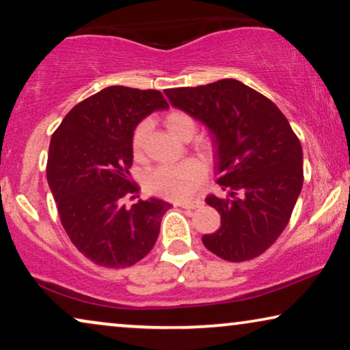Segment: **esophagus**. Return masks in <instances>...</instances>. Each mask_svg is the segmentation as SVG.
Returning <instances> with one entry per match:
<instances>
[{
    "instance_id": "1",
    "label": "esophagus",
    "mask_w": 350,
    "mask_h": 350,
    "mask_svg": "<svg viewBox=\"0 0 350 350\" xmlns=\"http://www.w3.org/2000/svg\"><path fill=\"white\" fill-rule=\"evenodd\" d=\"M181 208H189V210H194V208H199L200 205H202V202L200 200H196V202H181L178 204Z\"/></svg>"
}]
</instances>
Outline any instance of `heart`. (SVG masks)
Returning <instances> with one entry per match:
<instances>
[{
  "instance_id": "heart-1",
  "label": "heart",
  "mask_w": 350,
  "mask_h": 350,
  "mask_svg": "<svg viewBox=\"0 0 350 350\" xmlns=\"http://www.w3.org/2000/svg\"><path fill=\"white\" fill-rule=\"evenodd\" d=\"M164 126L172 135L178 140L188 142L198 133V121L189 113L170 111L165 114ZM146 135V124H140L133 131L132 135V151L137 159L143 154V143ZM193 150L204 159H210L213 156L215 145L207 137H200L194 142ZM205 167L196 159H186L174 165H159L148 175L146 188L151 193L172 200H186L194 196L199 186L205 180Z\"/></svg>"
}]
</instances>
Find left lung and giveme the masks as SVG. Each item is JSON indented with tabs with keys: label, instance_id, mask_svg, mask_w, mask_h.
Listing matches in <instances>:
<instances>
[{
	"label": "left lung",
	"instance_id": "8db88e82",
	"mask_svg": "<svg viewBox=\"0 0 350 350\" xmlns=\"http://www.w3.org/2000/svg\"><path fill=\"white\" fill-rule=\"evenodd\" d=\"M174 107L213 135L215 169L224 198L207 196L221 226L204 245L226 261L260 256L290 221L303 188V148L284 113L237 79L165 89Z\"/></svg>",
	"mask_w": 350,
	"mask_h": 350
}]
</instances>
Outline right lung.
<instances>
[{"label":"right lung","mask_w":350,"mask_h":350,"mask_svg":"<svg viewBox=\"0 0 350 350\" xmlns=\"http://www.w3.org/2000/svg\"><path fill=\"white\" fill-rule=\"evenodd\" d=\"M169 108L159 90L111 85L76 105L51 138L47 183L62 226L85 258L103 267H127L145 258L170 208L162 199H135L131 178L132 135L156 109Z\"/></svg>","instance_id":"add662e5"}]
</instances>
